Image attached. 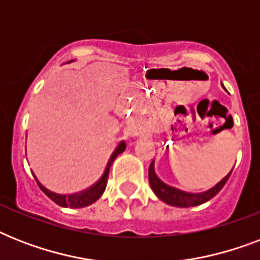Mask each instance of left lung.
Instances as JSON below:
<instances>
[{"instance_id":"8db88e82","label":"left lung","mask_w":260,"mask_h":260,"mask_svg":"<svg viewBox=\"0 0 260 260\" xmlns=\"http://www.w3.org/2000/svg\"><path fill=\"white\" fill-rule=\"evenodd\" d=\"M231 173H232V170L226 174L225 177L222 178L217 185H214L213 187H210L206 191H202V193H187V191H183V190H179L177 187H173V186H169L167 183H165L155 173L154 160H152V163L150 165V169H148V179H150V186L152 191L156 194V197L159 200L166 202L167 205L178 206V208H190V206L201 205L204 202L209 201L210 198H213L224 187V185L228 181V178H230Z\"/></svg>"}]
</instances>
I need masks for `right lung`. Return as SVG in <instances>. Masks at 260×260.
Instances as JSON below:
<instances>
[{
  "label": "right lung",
  "mask_w": 260,
  "mask_h": 260,
  "mask_svg": "<svg viewBox=\"0 0 260 260\" xmlns=\"http://www.w3.org/2000/svg\"><path fill=\"white\" fill-rule=\"evenodd\" d=\"M73 62V60H70ZM125 143L121 142L120 144L117 146V148L114 150V152L110 155V159L108 165L105 167V171L102 174V177L98 179L93 186H90L89 189L83 190L81 193H75V194H70V196H64V194H56L54 191H51L48 190L47 187L40 183L38 181V178L35 175V179L38 182L39 187L42 189V191L46 194L47 197L51 198L55 204H58L59 206H63V208H85V206H89L91 205L93 202H95L98 198L101 197L102 193L105 191V187H106V182H108V177H109V170H110V166H112V163L114 162V159L117 158L118 155L124 152L125 150Z\"/></svg>",
  "instance_id": "1"
}]
</instances>
